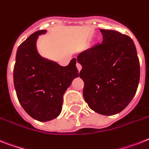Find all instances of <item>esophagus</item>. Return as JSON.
Segmentation results:
<instances>
[{
  "mask_svg": "<svg viewBox=\"0 0 149 149\" xmlns=\"http://www.w3.org/2000/svg\"><path fill=\"white\" fill-rule=\"evenodd\" d=\"M77 70H78V71L79 72V71L81 70V69H82V66H81L80 63H77Z\"/></svg>",
  "mask_w": 149,
  "mask_h": 149,
  "instance_id": "34e87169",
  "label": "esophagus"
}]
</instances>
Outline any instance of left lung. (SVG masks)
<instances>
[{
    "instance_id": "8db88e82",
    "label": "left lung",
    "mask_w": 149,
    "mask_h": 149,
    "mask_svg": "<svg viewBox=\"0 0 149 149\" xmlns=\"http://www.w3.org/2000/svg\"><path fill=\"white\" fill-rule=\"evenodd\" d=\"M102 43L77 56L83 97L89 108L104 116L122 112L133 99L140 78V65L133 40L111 30H100Z\"/></svg>"
}]
</instances>
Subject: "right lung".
<instances>
[{
	"instance_id": "right-lung-1",
	"label": "right lung",
	"mask_w": 149,
	"mask_h": 149,
	"mask_svg": "<svg viewBox=\"0 0 149 149\" xmlns=\"http://www.w3.org/2000/svg\"><path fill=\"white\" fill-rule=\"evenodd\" d=\"M42 30L33 33L18 47L14 68V84L20 105L26 113L40 122L59 116L63 96L75 78L79 77L73 58L68 66L42 57L37 49V40Z\"/></svg>"
}]
</instances>
